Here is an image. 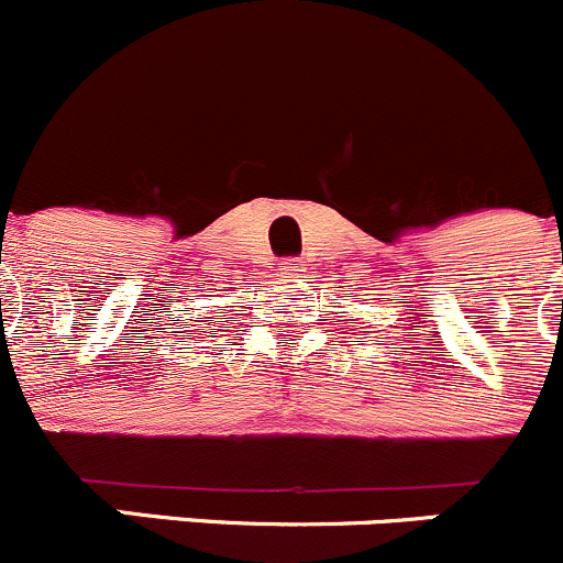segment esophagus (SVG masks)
Wrapping results in <instances>:
<instances>
[{"label":"esophagus","instance_id":"esophagus-1","mask_svg":"<svg viewBox=\"0 0 563 563\" xmlns=\"http://www.w3.org/2000/svg\"><path fill=\"white\" fill-rule=\"evenodd\" d=\"M278 271H282V273H296L298 271V260H282V262H278Z\"/></svg>","mask_w":563,"mask_h":563}]
</instances>
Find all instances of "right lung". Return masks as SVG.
<instances>
[{"instance_id": "right-lung-1", "label": "right lung", "mask_w": 563, "mask_h": 563, "mask_svg": "<svg viewBox=\"0 0 563 563\" xmlns=\"http://www.w3.org/2000/svg\"><path fill=\"white\" fill-rule=\"evenodd\" d=\"M223 323H227V320H221V325H223ZM207 329H210V323H207ZM223 329H227V325H223ZM218 331H221V329H218Z\"/></svg>"}]
</instances>
